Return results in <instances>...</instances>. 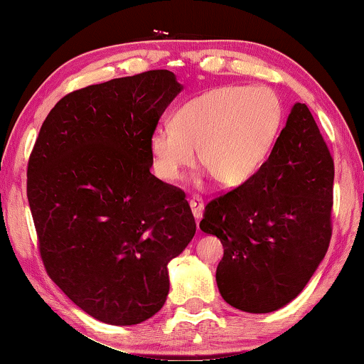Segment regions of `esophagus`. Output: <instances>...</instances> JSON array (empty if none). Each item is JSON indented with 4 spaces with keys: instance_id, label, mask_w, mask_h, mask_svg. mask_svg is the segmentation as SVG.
I'll list each match as a JSON object with an SVG mask.
<instances>
[{
    "instance_id": "1",
    "label": "esophagus",
    "mask_w": 364,
    "mask_h": 364,
    "mask_svg": "<svg viewBox=\"0 0 364 364\" xmlns=\"http://www.w3.org/2000/svg\"><path fill=\"white\" fill-rule=\"evenodd\" d=\"M188 205H190V208H192V213H193L195 220L200 222L201 218H203V209H205V205H203L201 198H198V196H196V198H195V196H193V198L188 201Z\"/></svg>"
}]
</instances>
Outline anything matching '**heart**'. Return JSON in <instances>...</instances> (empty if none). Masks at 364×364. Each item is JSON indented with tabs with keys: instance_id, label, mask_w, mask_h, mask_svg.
<instances>
[{
	"instance_id": "heart-1",
	"label": "heart",
	"mask_w": 364,
	"mask_h": 364,
	"mask_svg": "<svg viewBox=\"0 0 364 364\" xmlns=\"http://www.w3.org/2000/svg\"><path fill=\"white\" fill-rule=\"evenodd\" d=\"M282 123V107L267 87L219 86L177 108L172 124L150 136L155 174L176 182L196 161L222 187H238L256 174Z\"/></svg>"
}]
</instances>
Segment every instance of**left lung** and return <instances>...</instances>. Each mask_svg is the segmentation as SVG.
Masks as SVG:
<instances>
[{
    "label": "left lung",
    "instance_id": "8db88e82",
    "mask_svg": "<svg viewBox=\"0 0 364 364\" xmlns=\"http://www.w3.org/2000/svg\"><path fill=\"white\" fill-rule=\"evenodd\" d=\"M334 161L309 107L296 102L267 161L213 200L200 228L224 246L215 282L227 304L270 314L296 299L331 241Z\"/></svg>",
    "mask_w": 364,
    "mask_h": 364
}]
</instances>
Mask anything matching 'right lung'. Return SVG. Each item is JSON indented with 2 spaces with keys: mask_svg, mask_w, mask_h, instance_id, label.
<instances>
[{
  "mask_svg": "<svg viewBox=\"0 0 364 364\" xmlns=\"http://www.w3.org/2000/svg\"><path fill=\"white\" fill-rule=\"evenodd\" d=\"M182 89L169 70L78 89L49 112L31 151L44 267L102 323L131 326L161 310L168 264L195 237L186 195L150 172V136Z\"/></svg>",
  "mask_w": 364,
  "mask_h": 364,
  "instance_id": "add662e5",
  "label": "right lung"
}]
</instances>
